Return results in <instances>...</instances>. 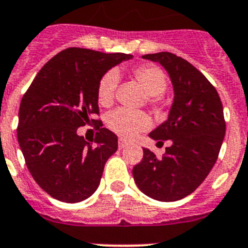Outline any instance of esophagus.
Instances as JSON below:
<instances>
[{
  "label": "esophagus",
  "instance_id": "34e87169",
  "mask_svg": "<svg viewBox=\"0 0 248 248\" xmlns=\"http://www.w3.org/2000/svg\"><path fill=\"white\" fill-rule=\"evenodd\" d=\"M127 145H128V142H127L126 140H124V139H120V140H118V148H120V150H122V148H124Z\"/></svg>",
  "mask_w": 248,
  "mask_h": 248
}]
</instances>
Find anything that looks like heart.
<instances>
[{"instance_id": "b5f03b06", "label": "heart", "mask_w": 248, "mask_h": 248, "mask_svg": "<svg viewBox=\"0 0 248 248\" xmlns=\"http://www.w3.org/2000/svg\"><path fill=\"white\" fill-rule=\"evenodd\" d=\"M132 76L148 93V103L156 108L163 107L162 94L167 90V78L160 67L151 63H142L131 70ZM118 75L109 70L101 76L97 83V101L101 106L109 107L115 101ZM106 124L112 132L122 139H132L139 132L146 131L151 126V118L145 112L128 109H116L106 118Z\"/></svg>"}]
</instances>
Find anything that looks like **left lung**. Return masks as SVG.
Returning a JSON list of instances; mask_svg holds the SVG:
<instances>
[{
    "mask_svg": "<svg viewBox=\"0 0 248 248\" xmlns=\"http://www.w3.org/2000/svg\"><path fill=\"white\" fill-rule=\"evenodd\" d=\"M142 57L162 64L171 77L175 100L169 120L150 137L158 143L170 140L172 145L161 158L143 148L133 178L151 199L177 201L192 193L216 163L226 132L222 102L203 73L182 57L171 52Z\"/></svg>",
    "mask_w": 248,
    "mask_h": 248,
    "instance_id": "obj_1",
    "label": "left lung"
}]
</instances>
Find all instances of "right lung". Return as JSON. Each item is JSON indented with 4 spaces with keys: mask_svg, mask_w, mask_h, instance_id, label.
<instances>
[{
    "mask_svg": "<svg viewBox=\"0 0 248 248\" xmlns=\"http://www.w3.org/2000/svg\"><path fill=\"white\" fill-rule=\"evenodd\" d=\"M127 53L71 47L53 56L23 94L17 139L33 180L53 199L75 203L97 189L105 163L117 151V136L102 127L97 101L101 76ZM99 131L87 142L78 127Z\"/></svg>",
    "mask_w": 248,
    "mask_h": 248,
    "instance_id": "1",
    "label": "right lung"
}]
</instances>
